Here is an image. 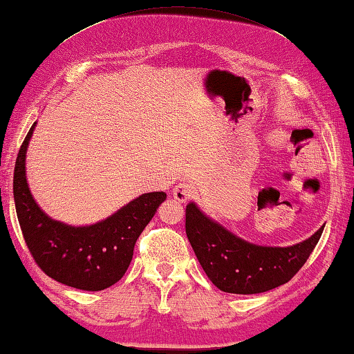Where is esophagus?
Returning <instances> with one entry per match:
<instances>
[{"mask_svg": "<svg viewBox=\"0 0 354 354\" xmlns=\"http://www.w3.org/2000/svg\"><path fill=\"white\" fill-rule=\"evenodd\" d=\"M194 193H196V189H194V187L189 182H180L172 191L174 199L178 201V202L189 201L191 197L194 196Z\"/></svg>", "mask_w": 354, "mask_h": 354, "instance_id": "esophagus-1", "label": "esophagus"}]
</instances>
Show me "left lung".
Wrapping results in <instances>:
<instances>
[{"mask_svg": "<svg viewBox=\"0 0 354 354\" xmlns=\"http://www.w3.org/2000/svg\"><path fill=\"white\" fill-rule=\"evenodd\" d=\"M187 236L207 277L228 294H259L288 283L311 255L324 232L290 247H264L238 238L207 218L196 203L187 205Z\"/></svg>", "mask_w": 354, "mask_h": 354, "instance_id": "obj_1", "label": "left lung"}]
</instances>
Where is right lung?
Here are the masks:
<instances>
[{"instance_id": "obj_1", "label": "right lung", "mask_w": 354, "mask_h": 354, "mask_svg": "<svg viewBox=\"0 0 354 354\" xmlns=\"http://www.w3.org/2000/svg\"><path fill=\"white\" fill-rule=\"evenodd\" d=\"M34 127L18 151L14 171L15 209L30 255L48 277L62 284L82 290L107 289L126 274L136 239L166 194H142L107 219L86 227L51 219L37 205L26 182L24 165Z\"/></svg>"}]
</instances>
